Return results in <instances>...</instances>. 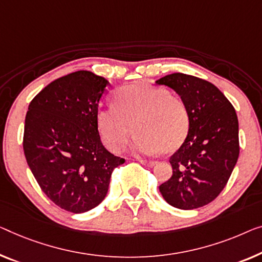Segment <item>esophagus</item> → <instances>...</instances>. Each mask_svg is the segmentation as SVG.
I'll use <instances>...</instances> for the list:
<instances>
[{
    "label": "esophagus",
    "instance_id": "34e87169",
    "mask_svg": "<svg viewBox=\"0 0 262 262\" xmlns=\"http://www.w3.org/2000/svg\"><path fill=\"white\" fill-rule=\"evenodd\" d=\"M139 161L142 163V165H146L148 167H153L156 165V161H147V160H142V159H139Z\"/></svg>",
    "mask_w": 262,
    "mask_h": 262
}]
</instances>
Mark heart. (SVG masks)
<instances>
[{"label":"heart","mask_w":262,"mask_h":262,"mask_svg":"<svg viewBox=\"0 0 262 262\" xmlns=\"http://www.w3.org/2000/svg\"><path fill=\"white\" fill-rule=\"evenodd\" d=\"M96 127L108 149L119 153L133 130L132 150L138 155L177 151L188 136L189 112L180 96L148 84H130L114 95V107L100 108Z\"/></svg>","instance_id":"1"}]
</instances>
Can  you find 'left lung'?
<instances>
[{"label":"left lung","instance_id":"8db88e82","mask_svg":"<svg viewBox=\"0 0 262 262\" xmlns=\"http://www.w3.org/2000/svg\"><path fill=\"white\" fill-rule=\"evenodd\" d=\"M179 94L189 112L190 128L170 156L173 175L159 187L170 206L195 209L212 202L225 188L239 158L235 109L210 82L182 73L156 81Z\"/></svg>","mask_w":262,"mask_h":262}]
</instances>
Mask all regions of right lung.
I'll list each match as a JSON object with an SVG mask.
<instances>
[{
    "instance_id": "right-lung-1",
    "label": "right lung",
    "mask_w": 262,
    "mask_h": 262,
    "mask_svg": "<svg viewBox=\"0 0 262 262\" xmlns=\"http://www.w3.org/2000/svg\"><path fill=\"white\" fill-rule=\"evenodd\" d=\"M109 82L88 70L53 81L31 101L23 150L38 186L54 204L84 213L106 198L113 170L124 159L103 147L96 127Z\"/></svg>"
}]
</instances>
